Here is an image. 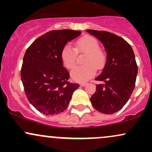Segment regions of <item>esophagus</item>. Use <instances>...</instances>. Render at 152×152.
<instances>
[{
    "instance_id": "34e87169",
    "label": "esophagus",
    "mask_w": 152,
    "mask_h": 152,
    "mask_svg": "<svg viewBox=\"0 0 152 152\" xmlns=\"http://www.w3.org/2000/svg\"><path fill=\"white\" fill-rule=\"evenodd\" d=\"M86 84H87L86 83H81V84H80V86H81V87H83V86H86Z\"/></svg>"
}]
</instances>
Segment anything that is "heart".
Here are the masks:
<instances>
[{
	"mask_svg": "<svg viewBox=\"0 0 152 152\" xmlns=\"http://www.w3.org/2000/svg\"><path fill=\"white\" fill-rule=\"evenodd\" d=\"M98 41L90 36H85L78 40L75 44V49L78 52L86 53L83 63L85 65L77 66L71 72L72 79L77 82H86L96 74V67L101 69L106 62V53L99 48ZM61 58L64 65L71 69L76 64V53L71 45H66L63 48Z\"/></svg>",
	"mask_w": 152,
	"mask_h": 152,
	"instance_id": "1",
	"label": "heart"
}]
</instances>
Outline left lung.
<instances>
[{"instance_id":"obj_1","label":"left lung","mask_w":152,"mask_h":152,"mask_svg":"<svg viewBox=\"0 0 152 152\" xmlns=\"http://www.w3.org/2000/svg\"><path fill=\"white\" fill-rule=\"evenodd\" d=\"M86 31L102 43L106 52L104 69L95 78L104 83L96 85L90 101L99 112L114 114L126 104L134 89L138 73L135 56L124 38L107 31Z\"/></svg>"}]
</instances>
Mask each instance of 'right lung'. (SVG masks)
<instances>
[{"mask_svg": "<svg viewBox=\"0 0 152 152\" xmlns=\"http://www.w3.org/2000/svg\"><path fill=\"white\" fill-rule=\"evenodd\" d=\"M81 34L68 29L49 31L26 50L20 78L29 102L43 114L57 115L65 111L79 86L68 81L69 74L64 67L61 53L66 43Z\"/></svg>", "mask_w": 152, "mask_h": 152, "instance_id": "1", "label": "right lung"}]
</instances>
